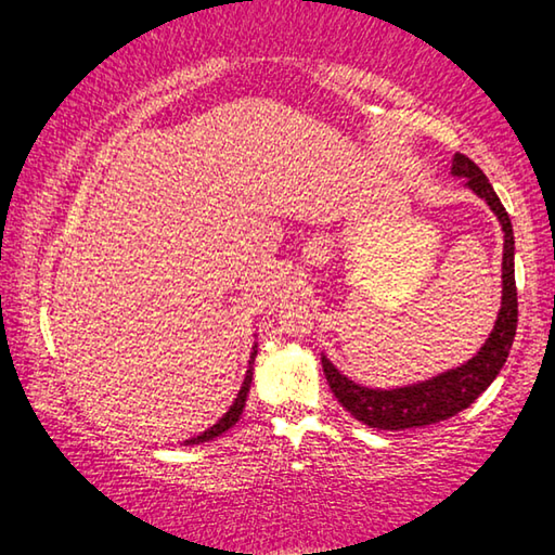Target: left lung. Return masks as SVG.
I'll use <instances>...</instances> for the list:
<instances>
[{
    "mask_svg": "<svg viewBox=\"0 0 555 555\" xmlns=\"http://www.w3.org/2000/svg\"><path fill=\"white\" fill-rule=\"evenodd\" d=\"M450 173L465 178V185L477 198H482L496 215L504 232V255H502V306L490 337L467 362L446 370L436 377L403 384L393 389H372L352 382L335 364L321 354L325 379L331 384L335 399L352 413L364 426L379 430H403L430 426L438 421L455 416L467 409L480 393L496 379L509 357L516 335V281H514V230L502 201L496 198L492 183L480 171V166L469 162L467 156L455 154Z\"/></svg>",
    "mask_w": 555,
    "mask_h": 555,
    "instance_id": "1",
    "label": "left lung"
}]
</instances>
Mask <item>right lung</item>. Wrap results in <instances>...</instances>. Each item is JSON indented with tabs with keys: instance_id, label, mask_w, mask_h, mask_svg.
Listing matches in <instances>:
<instances>
[{
	"instance_id": "right-lung-1",
	"label": "right lung",
	"mask_w": 555,
	"mask_h": 555,
	"mask_svg": "<svg viewBox=\"0 0 555 555\" xmlns=\"http://www.w3.org/2000/svg\"><path fill=\"white\" fill-rule=\"evenodd\" d=\"M255 357H257V343L251 345L249 370H247V374H244V382H242V387H240V391H237V399L232 401V406L222 413V418L218 421V424H212L208 430H203L201 436L188 438L183 446H201V443H208V440L218 438V436H222V434H228V430H230L234 424H237L240 416H242V411H244V403H247V397H249V387H251V364H255Z\"/></svg>"
}]
</instances>
